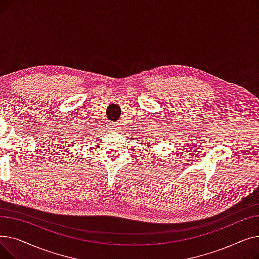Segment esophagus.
Returning a JSON list of instances; mask_svg holds the SVG:
<instances>
[{"label":"esophagus","instance_id":"1","mask_svg":"<svg viewBox=\"0 0 259 259\" xmlns=\"http://www.w3.org/2000/svg\"><path fill=\"white\" fill-rule=\"evenodd\" d=\"M108 127L110 128V129L117 130V129H118V122H117V121H111V122H109V124H108Z\"/></svg>","mask_w":259,"mask_h":259}]
</instances>
